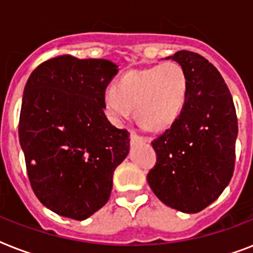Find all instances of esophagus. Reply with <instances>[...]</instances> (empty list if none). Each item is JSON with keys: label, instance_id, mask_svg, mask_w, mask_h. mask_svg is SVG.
I'll return each mask as SVG.
<instances>
[{"label": "esophagus", "instance_id": "34e87169", "mask_svg": "<svg viewBox=\"0 0 253 253\" xmlns=\"http://www.w3.org/2000/svg\"><path fill=\"white\" fill-rule=\"evenodd\" d=\"M130 140H131V144H138V143L146 142V138L142 136V135L136 134V132H131Z\"/></svg>", "mask_w": 253, "mask_h": 253}]
</instances>
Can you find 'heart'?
Masks as SVG:
<instances>
[{
    "label": "heart",
    "mask_w": 253,
    "mask_h": 253,
    "mask_svg": "<svg viewBox=\"0 0 253 253\" xmlns=\"http://www.w3.org/2000/svg\"><path fill=\"white\" fill-rule=\"evenodd\" d=\"M188 76L178 63L167 61L150 68L130 71L107 89L103 105L115 123L123 122L136 109V118L147 130H163L184 110L188 97Z\"/></svg>",
    "instance_id": "1"
}]
</instances>
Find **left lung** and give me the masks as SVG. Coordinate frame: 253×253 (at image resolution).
I'll return each mask as SVG.
<instances>
[{"mask_svg": "<svg viewBox=\"0 0 253 253\" xmlns=\"http://www.w3.org/2000/svg\"><path fill=\"white\" fill-rule=\"evenodd\" d=\"M172 59L186 72L188 97L180 117L152 140L156 164L147 181L163 204L192 214L214 202L231 180L238 118L231 93L211 63L185 49Z\"/></svg>", "mask_w": 253, "mask_h": 253, "instance_id": "left-lung-1", "label": "left lung"}]
</instances>
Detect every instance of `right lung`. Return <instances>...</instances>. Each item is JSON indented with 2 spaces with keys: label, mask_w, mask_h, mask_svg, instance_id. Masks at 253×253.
<instances>
[{
  "label": "right lung",
  "mask_w": 253,
  "mask_h": 253,
  "mask_svg": "<svg viewBox=\"0 0 253 253\" xmlns=\"http://www.w3.org/2000/svg\"><path fill=\"white\" fill-rule=\"evenodd\" d=\"M118 67L105 59L60 55L30 75L19 143L35 196L45 208L84 220L106 204L113 173L130 150V132L105 115L103 94Z\"/></svg>",
  "instance_id": "obj_1"
}]
</instances>
